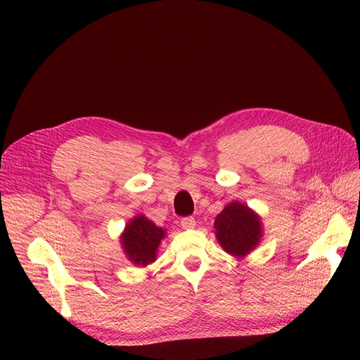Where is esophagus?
I'll return each instance as SVG.
<instances>
[{
	"mask_svg": "<svg viewBox=\"0 0 360 360\" xmlns=\"http://www.w3.org/2000/svg\"><path fill=\"white\" fill-rule=\"evenodd\" d=\"M195 226H196V219L195 217L187 216V217L181 219V228L183 229H193Z\"/></svg>",
	"mask_w": 360,
	"mask_h": 360,
	"instance_id": "esophagus-1",
	"label": "esophagus"
}]
</instances>
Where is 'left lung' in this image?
<instances>
[{"mask_svg": "<svg viewBox=\"0 0 360 360\" xmlns=\"http://www.w3.org/2000/svg\"><path fill=\"white\" fill-rule=\"evenodd\" d=\"M216 238L224 250L238 258L254 251L262 238L259 216L240 202H232L214 219Z\"/></svg>", "mask_w": 360, "mask_h": 360, "instance_id": "left-lung-1", "label": "left lung"}]
</instances>
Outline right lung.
I'll return each mask as SVG.
<instances>
[{"label":"right lung","mask_w":360,"mask_h":360,"mask_svg":"<svg viewBox=\"0 0 360 360\" xmlns=\"http://www.w3.org/2000/svg\"><path fill=\"white\" fill-rule=\"evenodd\" d=\"M165 231L143 214L131 219L121 236L122 250L135 265L146 266L155 261L157 251Z\"/></svg>","instance_id":"1"}]
</instances>
